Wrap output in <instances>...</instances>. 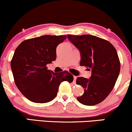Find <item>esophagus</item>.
Wrapping results in <instances>:
<instances>
[{"label":"esophagus","instance_id":"34e87169","mask_svg":"<svg viewBox=\"0 0 132 132\" xmlns=\"http://www.w3.org/2000/svg\"><path fill=\"white\" fill-rule=\"evenodd\" d=\"M77 79V77L75 76H74V82H76V80Z\"/></svg>","mask_w":132,"mask_h":132}]
</instances>
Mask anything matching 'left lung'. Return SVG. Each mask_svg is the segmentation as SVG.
<instances>
[{
  "instance_id": "8db88e82",
  "label": "left lung",
  "mask_w": 132,
  "mask_h": 132,
  "mask_svg": "<svg viewBox=\"0 0 132 132\" xmlns=\"http://www.w3.org/2000/svg\"><path fill=\"white\" fill-rule=\"evenodd\" d=\"M67 37L80 51V65L92 72L90 79L77 78L76 84L84 89L77 99L86 105L99 104L112 90L119 75L120 63L116 48L108 41L90 35Z\"/></svg>"
}]
</instances>
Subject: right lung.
Returning a JSON list of instances; mask_svg holds the SVG:
<instances>
[{
  "label": "right lung",
  "instance_id": "obj_1",
  "mask_svg": "<svg viewBox=\"0 0 132 132\" xmlns=\"http://www.w3.org/2000/svg\"><path fill=\"white\" fill-rule=\"evenodd\" d=\"M66 35H43L22 42L15 51L10 66L16 87L35 103H46L56 96L61 82L73 81L67 71L54 72L46 65L55 61L56 49Z\"/></svg>",
  "mask_w": 132,
  "mask_h": 132
}]
</instances>
